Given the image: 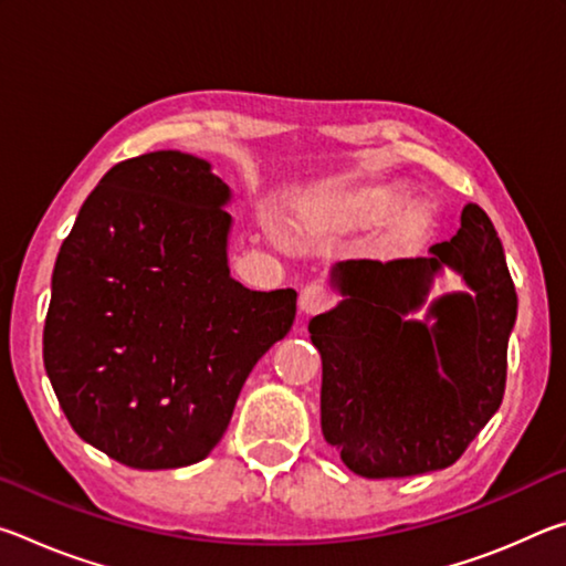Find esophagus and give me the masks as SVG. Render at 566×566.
<instances>
[{
  "label": "esophagus",
  "instance_id": "esophagus-1",
  "mask_svg": "<svg viewBox=\"0 0 566 566\" xmlns=\"http://www.w3.org/2000/svg\"><path fill=\"white\" fill-rule=\"evenodd\" d=\"M332 304H334L332 290H329V286L319 284V282H310L300 294V306H302V312H306V314L327 312Z\"/></svg>",
  "mask_w": 566,
  "mask_h": 566
}]
</instances>
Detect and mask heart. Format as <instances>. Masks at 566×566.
Returning a JSON list of instances; mask_svg holds the SVG:
<instances>
[{
	"mask_svg": "<svg viewBox=\"0 0 566 566\" xmlns=\"http://www.w3.org/2000/svg\"><path fill=\"white\" fill-rule=\"evenodd\" d=\"M397 207H399V197L395 191H387V189L367 191V195L359 199V209L369 217H387L395 212Z\"/></svg>",
	"mask_w": 566,
	"mask_h": 566,
	"instance_id": "heart-1",
	"label": "heart"
}]
</instances>
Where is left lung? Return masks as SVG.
I'll list each match as a JSON object with an SVG mask.
<instances>
[{"label":"left lung","mask_w":566,"mask_h":566,"mask_svg":"<svg viewBox=\"0 0 566 566\" xmlns=\"http://www.w3.org/2000/svg\"><path fill=\"white\" fill-rule=\"evenodd\" d=\"M432 256L349 260L334 266L347 296L310 322L322 354V432L367 479L454 464L502 405L516 292L492 219L479 205ZM452 265L472 295H448L428 318L405 321L431 276Z\"/></svg>","instance_id":"8db88e82"}]
</instances>
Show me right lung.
<instances>
[{"label": "right lung", "mask_w": 566, "mask_h": 566, "mask_svg": "<svg viewBox=\"0 0 566 566\" xmlns=\"http://www.w3.org/2000/svg\"><path fill=\"white\" fill-rule=\"evenodd\" d=\"M229 187L205 159H124L56 254L44 369L84 442L134 469L212 452L249 371L292 329L296 292L229 276Z\"/></svg>", "instance_id": "add662e5"}]
</instances>
